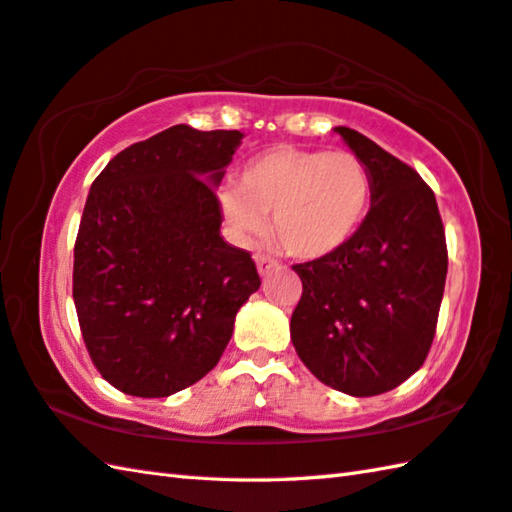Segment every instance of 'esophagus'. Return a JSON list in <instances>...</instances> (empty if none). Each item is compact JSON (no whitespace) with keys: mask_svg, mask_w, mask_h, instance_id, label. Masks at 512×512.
Listing matches in <instances>:
<instances>
[{"mask_svg":"<svg viewBox=\"0 0 512 512\" xmlns=\"http://www.w3.org/2000/svg\"><path fill=\"white\" fill-rule=\"evenodd\" d=\"M254 260H256V269H258V274H260V276H267L269 271L274 269V265H276L274 260H269L267 256H260V254H258Z\"/></svg>","mask_w":512,"mask_h":512,"instance_id":"obj_1","label":"esophagus"}]
</instances>
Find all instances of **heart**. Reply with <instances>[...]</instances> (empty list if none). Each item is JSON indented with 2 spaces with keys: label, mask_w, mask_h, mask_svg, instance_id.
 I'll return each mask as SVG.
<instances>
[{
  "label": "heart",
  "mask_w": 512,
  "mask_h": 512,
  "mask_svg": "<svg viewBox=\"0 0 512 512\" xmlns=\"http://www.w3.org/2000/svg\"><path fill=\"white\" fill-rule=\"evenodd\" d=\"M371 205V176L347 150L274 145L249 159L221 210L241 243L267 232L265 216L285 252L305 263L329 258L351 243Z\"/></svg>",
  "instance_id": "heart-1"
}]
</instances>
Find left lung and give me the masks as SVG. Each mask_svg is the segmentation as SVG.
<instances>
[{"mask_svg": "<svg viewBox=\"0 0 512 512\" xmlns=\"http://www.w3.org/2000/svg\"><path fill=\"white\" fill-rule=\"evenodd\" d=\"M333 130L367 165L371 210L338 254L294 265L302 298L289 331L298 358L322 384L369 398L424 364L448 254L435 194L422 176L364 134Z\"/></svg>", "mask_w": 512, "mask_h": 512, "instance_id": "obj_1", "label": "left lung"}]
</instances>
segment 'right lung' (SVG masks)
Wrapping results in <instances>:
<instances>
[{
    "mask_svg": "<svg viewBox=\"0 0 512 512\" xmlns=\"http://www.w3.org/2000/svg\"><path fill=\"white\" fill-rule=\"evenodd\" d=\"M243 132L172 125L103 168L83 207L72 298L114 389L168 398L210 373L258 291L254 260L221 236L216 187Z\"/></svg>",
    "mask_w": 512,
    "mask_h": 512,
    "instance_id": "right-lung-1",
    "label": "right lung"
}]
</instances>
